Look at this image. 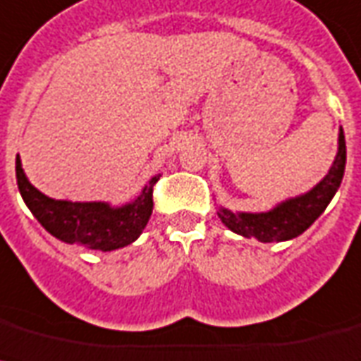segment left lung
I'll return each instance as SVG.
<instances>
[{
  "instance_id": "8db88e82",
  "label": "left lung",
  "mask_w": 361,
  "mask_h": 361,
  "mask_svg": "<svg viewBox=\"0 0 361 361\" xmlns=\"http://www.w3.org/2000/svg\"><path fill=\"white\" fill-rule=\"evenodd\" d=\"M345 164H347V145H345V134L339 130V149H337L334 166L330 167L326 177L311 192L289 199L278 204L276 209L261 212V214H250V212L233 214L231 210L220 209L218 216L231 231L246 238L253 236L261 242L290 240L302 235L324 212L341 184Z\"/></svg>"
}]
</instances>
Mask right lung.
<instances>
[{"instance_id": "1", "label": "right lung", "mask_w": 361, "mask_h": 361, "mask_svg": "<svg viewBox=\"0 0 361 361\" xmlns=\"http://www.w3.org/2000/svg\"><path fill=\"white\" fill-rule=\"evenodd\" d=\"M160 177L149 180L140 197L111 209L108 203H72L46 197L27 180L20 157H16V183L25 204L50 235L66 244L85 250L111 252L125 247L141 235L152 214V186Z\"/></svg>"}]
</instances>
